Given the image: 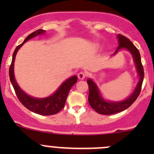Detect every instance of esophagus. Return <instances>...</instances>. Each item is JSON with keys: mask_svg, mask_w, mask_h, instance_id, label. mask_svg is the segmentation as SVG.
I'll return each mask as SVG.
<instances>
[{"mask_svg": "<svg viewBox=\"0 0 154 154\" xmlns=\"http://www.w3.org/2000/svg\"><path fill=\"white\" fill-rule=\"evenodd\" d=\"M77 77H78L79 79H84L86 77V73L84 72H80L78 75H77Z\"/></svg>", "mask_w": 154, "mask_h": 154, "instance_id": "1", "label": "esophagus"}]
</instances>
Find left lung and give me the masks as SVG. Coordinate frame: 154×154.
<instances>
[{
    "label": "left lung",
    "mask_w": 154,
    "mask_h": 154,
    "mask_svg": "<svg viewBox=\"0 0 154 154\" xmlns=\"http://www.w3.org/2000/svg\"><path fill=\"white\" fill-rule=\"evenodd\" d=\"M117 38L118 41H119V46L116 48L114 55L116 54L120 49L122 48H126L127 50L130 51L133 56L134 61H135L136 68H137L140 79L135 91L129 96V98H127L126 100H122V101L111 102L106 101V100L103 99L96 84L92 79H88L87 82L88 84V87H89L88 101H89L90 105L97 113L100 114H103V115H110V114H116V113L121 112V111L130 107L135 101V100L137 99L140 95L144 78L143 66L141 63L140 54L138 49L133 45V43L128 38H126L124 35L119 34L117 35Z\"/></svg>",
    "instance_id": "obj_1"
}]
</instances>
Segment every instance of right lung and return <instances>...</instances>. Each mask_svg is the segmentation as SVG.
<instances>
[{"mask_svg": "<svg viewBox=\"0 0 154 154\" xmlns=\"http://www.w3.org/2000/svg\"><path fill=\"white\" fill-rule=\"evenodd\" d=\"M45 32V31L43 29H38L35 32H33L32 33H31L30 35L26 37L22 44H20L16 48L13 54L11 63L10 65L9 76L11 82L14 89L16 95H17L19 101L22 103V105L27 109H29V111L36 113V114L43 116H48L57 114L64 106L69 92L72 86L77 82V76H73V77H70L69 79H66L65 82H63L61 84L59 89L51 96L45 98H35L29 96V95L26 94L24 91H22V89L19 88L18 84H17V81L15 80L14 75V64L16 55H17L19 49L22 47L23 44L26 43L29 39L34 38L38 35L43 34Z\"/></svg>", "mask_w": 154, "mask_h": 154, "instance_id": "obj_1", "label": "right lung"}]
</instances>
